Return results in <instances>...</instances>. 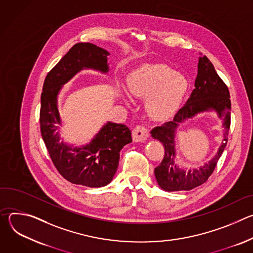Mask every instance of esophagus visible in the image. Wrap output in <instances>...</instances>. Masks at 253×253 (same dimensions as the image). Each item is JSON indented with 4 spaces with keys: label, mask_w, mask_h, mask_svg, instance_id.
Masks as SVG:
<instances>
[{
    "label": "esophagus",
    "mask_w": 253,
    "mask_h": 253,
    "mask_svg": "<svg viewBox=\"0 0 253 253\" xmlns=\"http://www.w3.org/2000/svg\"><path fill=\"white\" fill-rule=\"evenodd\" d=\"M148 137V130L145 126L137 125L132 131V138L135 142H142Z\"/></svg>",
    "instance_id": "esophagus-1"
}]
</instances>
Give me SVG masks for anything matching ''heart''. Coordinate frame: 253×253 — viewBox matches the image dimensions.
I'll list each match as a JSON object with an SVG mask.
<instances>
[{
	"label": "heart",
	"instance_id": "b5f03b06",
	"mask_svg": "<svg viewBox=\"0 0 253 253\" xmlns=\"http://www.w3.org/2000/svg\"><path fill=\"white\" fill-rule=\"evenodd\" d=\"M130 93L147 99L149 114L158 120L170 117L178 109L188 88L186 78L167 65L144 66L129 80Z\"/></svg>",
	"mask_w": 253,
	"mask_h": 253
}]
</instances>
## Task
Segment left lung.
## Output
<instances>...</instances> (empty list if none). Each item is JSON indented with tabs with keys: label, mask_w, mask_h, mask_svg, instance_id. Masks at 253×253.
<instances>
[{
	"label": "left lung",
	"mask_w": 253,
	"mask_h": 253,
	"mask_svg": "<svg viewBox=\"0 0 253 253\" xmlns=\"http://www.w3.org/2000/svg\"><path fill=\"white\" fill-rule=\"evenodd\" d=\"M207 110H215L224 120V126L226 127L225 141L218 154L208 165L198 170L184 171L179 169L173 163L174 130L179 123L199 112ZM230 111L231 101L228 87L216 73L208 58L206 56L200 57L195 88L190 98L181 109L178 110L172 121L157 126L150 132L154 139L159 140L163 144L165 150L163 160L154 171L157 182L162 189L166 191L190 190L207 181L226 147L230 128Z\"/></svg>",
	"instance_id": "8db88e82"
}]
</instances>
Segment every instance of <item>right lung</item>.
<instances>
[{
    "mask_svg": "<svg viewBox=\"0 0 253 253\" xmlns=\"http://www.w3.org/2000/svg\"><path fill=\"white\" fill-rule=\"evenodd\" d=\"M108 55L106 50L91 43L74 45L49 72L41 94L40 129L54 166L71 183L88 187H102L111 182L118 168L120 150L132 142L131 131L124 124L109 122L89 145L69 147L59 141L56 131L55 124H60L57 94L84 67L107 72Z\"/></svg>",
    "mask_w": 253,
    "mask_h": 253,
    "instance_id": "add662e5",
    "label": "right lung"
}]
</instances>
